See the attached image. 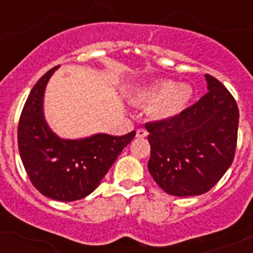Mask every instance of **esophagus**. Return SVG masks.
Here are the masks:
<instances>
[{"label": "esophagus", "instance_id": "34e87169", "mask_svg": "<svg viewBox=\"0 0 253 253\" xmlns=\"http://www.w3.org/2000/svg\"><path fill=\"white\" fill-rule=\"evenodd\" d=\"M148 132H147L146 128H138L136 130V138H146Z\"/></svg>", "mask_w": 253, "mask_h": 253}]
</instances>
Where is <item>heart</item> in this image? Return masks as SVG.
<instances>
[{
  "mask_svg": "<svg viewBox=\"0 0 253 253\" xmlns=\"http://www.w3.org/2000/svg\"><path fill=\"white\" fill-rule=\"evenodd\" d=\"M135 101L152 106V115L159 121H169L178 117L193 98L192 85L172 80H160L143 87L134 95Z\"/></svg>",
  "mask_w": 253,
  "mask_h": 253,
  "instance_id": "heart-1",
  "label": "heart"
}]
</instances>
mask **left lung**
<instances>
[{
	"label": "left lung",
	"mask_w": 253,
	"mask_h": 253,
	"mask_svg": "<svg viewBox=\"0 0 253 253\" xmlns=\"http://www.w3.org/2000/svg\"><path fill=\"white\" fill-rule=\"evenodd\" d=\"M208 93L169 121L147 123L151 158L148 170L170 196L209 192L232 164L239 109L215 77L205 75Z\"/></svg>",
	"instance_id": "left-lung-1"
}]
</instances>
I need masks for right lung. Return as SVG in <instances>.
Masks as SVG:
<instances>
[{
  "mask_svg": "<svg viewBox=\"0 0 253 253\" xmlns=\"http://www.w3.org/2000/svg\"><path fill=\"white\" fill-rule=\"evenodd\" d=\"M59 67L49 69L30 91L18 125V148L30 181L51 200L71 202L90 194L114 164L135 131L122 136L94 134L57 136L44 118L45 86Z\"/></svg>",
  "mask_w": 253,
  "mask_h": 253,
  "instance_id": "1",
  "label": "right lung"
}]
</instances>
